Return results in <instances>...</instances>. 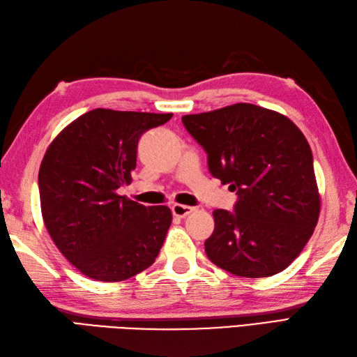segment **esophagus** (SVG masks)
<instances>
[{"label": "esophagus", "instance_id": "obj_1", "mask_svg": "<svg viewBox=\"0 0 357 357\" xmlns=\"http://www.w3.org/2000/svg\"><path fill=\"white\" fill-rule=\"evenodd\" d=\"M171 211H172V215L177 216V218H185V216H188L189 213H192L195 211V207L176 203V204H172Z\"/></svg>", "mask_w": 357, "mask_h": 357}]
</instances>
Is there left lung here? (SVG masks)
<instances>
[{
    "label": "left lung",
    "instance_id": "1",
    "mask_svg": "<svg viewBox=\"0 0 357 357\" xmlns=\"http://www.w3.org/2000/svg\"><path fill=\"white\" fill-rule=\"evenodd\" d=\"M207 153L208 171L236 190L234 213L213 211L206 255L248 279L288 268L319 218L321 195L307 139L282 113L238 102L181 118Z\"/></svg>",
    "mask_w": 357,
    "mask_h": 357
}]
</instances>
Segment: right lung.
<instances>
[{"mask_svg": "<svg viewBox=\"0 0 357 357\" xmlns=\"http://www.w3.org/2000/svg\"><path fill=\"white\" fill-rule=\"evenodd\" d=\"M172 113L93 109L60 132L39 168L43 224L69 262L98 282H123L153 265L172 221L118 188L132 181L137 141Z\"/></svg>", "mask_w": 357, "mask_h": 357, "instance_id": "right-lung-1", "label": "right lung"}]
</instances>
